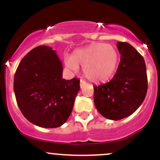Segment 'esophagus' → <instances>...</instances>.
I'll return each instance as SVG.
<instances>
[{
	"instance_id": "1",
	"label": "esophagus",
	"mask_w": 160,
	"mask_h": 160,
	"mask_svg": "<svg viewBox=\"0 0 160 160\" xmlns=\"http://www.w3.org/2000/svg\"><path fill=\"white\" fill-rule=\"evenodd\" d=\"M86 84V82L85 81V80H80V88H82V87H83V86H85Z\"/></svg>"
}]
</instances>
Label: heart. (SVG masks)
I'll return each instance as SVG.
<instances>
[{
  "mask_svg": "<svg viewBox=\"0 0 160 160\" xmlns=\"http://www.w3.org/2000/svg\"><path fill=\"white\" fill-rule=\"evenodd\" d=\"M65 65L74 71L79 66L83 68L89 80L95 82H107L117 68L118 53L111 45L94 43L81 49L74 51L71 58H65Z\"/></svg>",
  "mask_w": 160,
  "mask_h": 160,
  "instance_id": "1",
  "label": "heart"
}]
</instances>
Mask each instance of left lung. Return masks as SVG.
I'll return each instance as SVG.
<instances>
[{"label": "left lung", "instance_id": "left-lung-1", "mask_svg": "<svg viewBox=\"0 0 160 160\" xmlns=\"http://www.w3.org/2000/svg\"><path fill=\"white\" fill-rule=\"evenodd\" d=\"M120 62L111 81L94 87V103L104 117L119 120L132 114L144 102L148 77L144 58L126 42L117 44Z\"/></svg>", "mask_w": 160, "mask_h": 160}]
</instances>
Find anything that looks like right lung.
I'll list each match as a JSON object with an SVG mask.
<instances>
[{
	"mask_svg": "<svg viewBox=\"0 0 160 160\" xmlns=\"http://www.w3.org/2000/svg\"><path fill=\"white\" fill-rule=\"evenodd\" d=\"M63 67L56 50L39 46L20 62L13 89L20 111L29 122L57 128L68 119L80 89L77 78H62Z\"/></svg>",
	"mask_w": 160,
	"mask_h": 160,
	"instance_id": "right-lung-1",
	"label": "right lung"
}]
</instances>
